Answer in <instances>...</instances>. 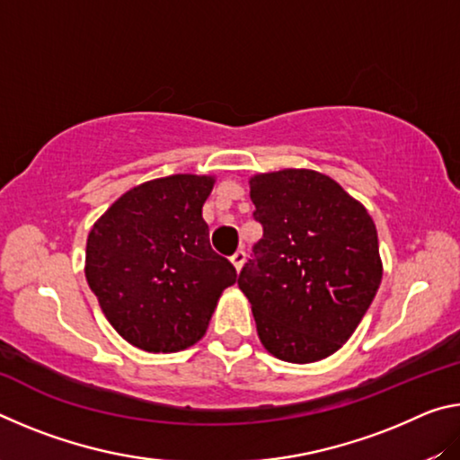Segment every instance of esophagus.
I'll return each mask as SVG.
<instances>
[{
	"mask_svg": "<svg viewBox=\"0 0 460 460\" xmlns=\"http://www.w3.org/2000/svg\"><path fill=\"white\" fill-rule=\"evenodd\" d=\"M245 258H247V253L243 252V249H237V252L231 255V263H233V266H235V270H237V271H239L241 268H243Z\"/></svg>",
	"mask_w": 460,
	"mask_h": 460,
	"instance_id": "1",
	"label": "esophagus"
}]
</instances>
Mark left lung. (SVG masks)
Masks as SVG:
<instances>
[{
    "mask_svg": "<svg viewBox=\"0 0 460 460\" xmlns=\"http://www.w3.org/2000/svg\"><path fill=\"white\" fill-rule=\"evenodd\" d=\"M263 237L237 284L268 351L290 363L332 355L381 284L377 231L361 202L314 170L252 178Z\"/></svg>",
    "mask_w": 460,
    "mask_h": 460,
    "instance_id": "8db88e82",
    "label": "left lung"
}]
</instances>
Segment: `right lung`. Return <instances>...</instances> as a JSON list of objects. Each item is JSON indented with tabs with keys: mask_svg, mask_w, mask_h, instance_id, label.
I'll list each match as a JSON object with an SVG mask.
<instances>
[{
	"mask_svg": "<svg viewBox=\"0 0 460 460\" xmlns=\"http://www.w3.org/2000/svg\"><path fill=\"white\" fill-rule=\"evenodd\" d=\"M213 184V176L194 174L144 182L89 233V288L113 329L147 353L182 351L202 339L221 292L237 279L202 219Z\"/></svg>",
	"mask_w": 460,
	"mask_h": 460,
	"instance_id": "add662e5",
	"label": "right lung"
}]
</instances>
